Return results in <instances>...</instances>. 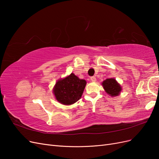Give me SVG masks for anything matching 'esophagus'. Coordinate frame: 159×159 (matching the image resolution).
I'll return each mask as SVG.
<instances>
[{
  "mask_svg": "<svg viewBox=\"0 0 159 159\" xmlns=\"http://www.w3.org/2000/svg\"><path fill=\"white\" fill-rule=\"evenodd\" d=\"M90 79H91V80L92 81H96V78L95 76H91V78H90Z\"/></svg>",
  "mask_w": 159,
  "mask_h": 159,
  "instance_id": "1",
  "label": "esophagus"
}]
</instances>
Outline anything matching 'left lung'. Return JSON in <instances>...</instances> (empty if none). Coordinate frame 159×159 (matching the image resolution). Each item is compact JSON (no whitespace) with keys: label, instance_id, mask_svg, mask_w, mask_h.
Listing matches in <instances>:
<instances>
[{"label":"left lung","instance_id":"left-lung-1","mask_svg":"<svg viewBox=\"0 0 159 159\" xmlns=\"http://www.w3.org/2000/svg\"><path fill=\"white\" fill-rule=\"evenodd\" d=\"M102 85L105 91L111 96H117L121 91V87L113 78L105 80Z\"/></svg>","mask_w":159,"mask_h":159}]
</instances>
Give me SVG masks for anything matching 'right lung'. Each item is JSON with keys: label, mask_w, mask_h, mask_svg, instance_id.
<instances>
[{"label": "right lung", "mask_w": 159, "mask_h": 159, "mask_svg": "<svg viewBox=\"0 0 159 159\" xmlns=\"http://www.w3.org/2000/svg\"><path fill=\"white\" fill-rule=\"evenodd\" d=\"M86 85L84 80H80L74 74L57 81L54 88L56 99L64 105H71L81 98Z\"/></svg>", "instance_id": "obj_1"}]
</instances>
